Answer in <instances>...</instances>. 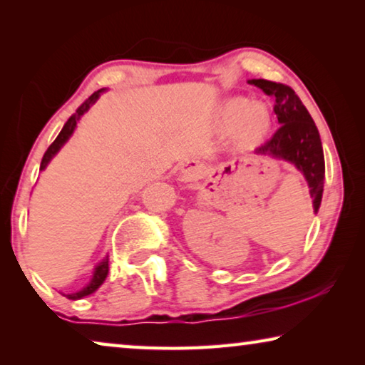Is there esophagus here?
Wrapping results in <instances>:
<instances>
[{
  "instance_id": "1",
  "label": "esophagus",
  "mask_w": 365,
  "mask_h": 365,
  "mask_svg": "<svg viewBox=\"0 0 365 365\" xmlns=\"http://www.w3.org/2000/svg\"><path fill=\"white\" fill-rule=\"evenodd\" d=\"M202 174V164L200 160H195V159H190V160H185L180 168V175L183 180H195Z\"/></svg>"
}]
</instances>
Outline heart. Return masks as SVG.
Wrapping results in <instances>:
<instances>
[{
  "mask_svg": "<svg viewBox=\"0 0 365 365\" xmlns=\"http://www.w3.org/2000/svg\"><path fill=\"white\" fill-rule=\"evenodd\" d=\"M220 130L232 132L235 140L245 146L255 145L269 133L272 114L264 101H248L246 98H228L217 113Z\"/></svg>",
  "mask_w": 365,
  "mask_h": 365,
  "instance_id": "1",
  "label": "heart"
}]
</instances>
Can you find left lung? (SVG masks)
<instances>
[{
    "instance_id": "left-lung-1",
    "label": "left lung",
    "mask_w": 365,
    "mask_h": 365,
    "mask_svg": "<svg viewBox=\"0 0 365 365\" xmlns=\"http://www.w3.org/2000/svg\"><path fill=\"white\" fill-rule=\"evenodd\" d=\"M250 83L274 98V113L280 123L274 137L256 151L272 159L287 160L304 175L312 197L314 212L317 214L324 193L325 160L316 123L298 95L288 85L264 78H252Z\"/></svg>"
}]
</instances>
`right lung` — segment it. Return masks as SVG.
Wrapping results in <instances>:
<instances>
[{"label":"right lung","mask_w":365,"mask_h":365,"mask_svg":"<svg viewBox=\"0 0 365 365\" xmlns=\"http://www.w3.org/2000/svg\"><path fill=\"white\" fill-rule=\"evenodd\" d=\"M103 91H104V88L95 91V93L91 95V96L88 98V100H86V101L82 104V106H80V108L76 110V114H72V115L69 117V120H67V122L64 123L63 130L59 132L56 140H54L53 143L49 145V148H48L46 153H45V156H43L41 164H40V170H45L46 165L49 164V160H51L54 156H56L61 148H63V146L67 143V140H69V138L72 137L73 130H76L77 122H78L80 119H82V115L86 113V110H88V109H90L91 106H93V104L98 101V98H100V95L103 93ZM108 272H109V259H108V256H106V257H104L103 261L95 267L93 277H91V280H90L88 285L80 289V292L71 293V294H64V296H67V298H69V299L76 301V299H82V298H85V296H88V294H91V293H95L96 289L103 285V282L106 280Z\"/></svg>","instance_id":"add662e5"}]
</instances>
